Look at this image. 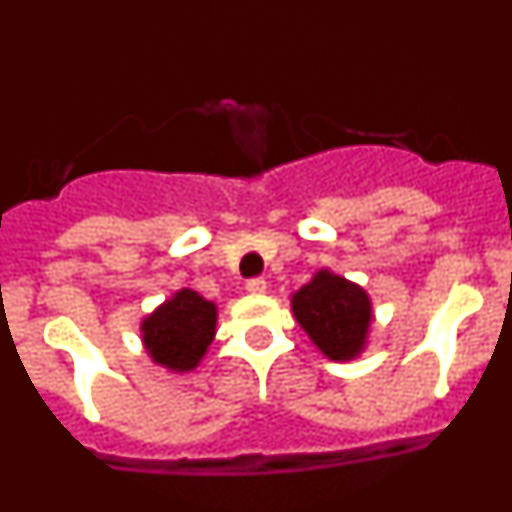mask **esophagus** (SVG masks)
Instances as JSON below:
<instances>
[{
	"label": "esophagus",
	"instance_id": "obj_1",
	"mask_svg": "<svg viewBox=\"0 0 512 512\" xmlns=\"http://www.w3.org/2000/svg\"><path fill=\"white\" fill-rule=\"evenodd\" d=\"M246 289L251 295H264L266 292V279H248Z\"/></svg>",
	"mask_w": 512,
	"mask_h": 512
}]
</instances>
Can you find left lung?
<instances>
[{
	"instance_id": "8db88e82",
	"label": "left lung",
	"mask_w": 512,
	"mask_h": 512,
	"mask_svg": "<svg viewBox=\"0 0 512 512\" xmlns=\"http://www.w3.org/2000/svg\"><path fill=\"white\" fill-rule=\"evenodd\" d=\"M292 312L320 354L330 361L361 356L372 328V300L366 289L341 274L320 269L292 295Z\"/></svg>"
}]
</instances>
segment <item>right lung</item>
Here are the masks:
<instances>
[{
  "mask_svg": "<svg viewBox=\"0 0 512 512\" xmlns=\"http://www.w3.org/2000/svg\"><path fill=\"white\" fill-rule=\"evenodd\" d=\"M217 305L184 287L140 320V341L153 364L174 374L192 372L215 338Z\"/></svg>",
  "mask_w": 512,
  "mask_h": 512,
  "instance_id": "1",
  "label": "right lung"
}]
</instances>
